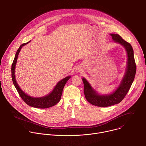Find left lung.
Returning <instances> with one entry per match:
<instances>
[{
  "mask_svg": "<svg viewBox=\"0 0 146 146\" xmlns=\"http://www.w3.org/2000/svg\"><path fill=\"white\" fill-rule=\"evenodd\" d=\"M113 41L123 45L127 54V68L124 77L118 88L110 94L100 95L91 86L88 81L82 78L84 92L86 100L92 105L98 107H108L120 103L129 91L134 81L136 73V64L134 56V50L131 44L124 40L118 34L111 33Z\"/></svg>",
  "mask_w": 146,
  "mask_h": 146,
  "instance_id": "left-lung-1",
  "label": "left lung"
}]
</instances>
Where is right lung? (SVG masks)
Returning a JSON list of instances; mask_svg holds the SVG:
<instances>
[{
    "label": "right lung",
    "instance_id": "right-lung-1",
    "mask_svg": "<svg viewBox=\"0 0 146 146\" xmlns=\"http://www.w3.org/2000/svg\"><path fill=\"white\" fill-rule=\"evenodd\" d=\"M29 42V41L21 44L16 53V54L11 66V74H12V82L19 96L28 105L31 107L38 108V109L49 108L54 106L60 101L64 87L66 84V82L68 81V80L71 77V76H68L64 78V79H62V80L60 81L57 83L55 88L53 89L52 92L50 93L48 95H46V96H44L42 97H39V98H34L25 93L20 89V88L18 84L16 82V80L15 79V69L17 57L21 48L24 45L27 44Z\"/></svg>",
    "mask_w": 146,
    "mask_h": 146
}]
</instances>
